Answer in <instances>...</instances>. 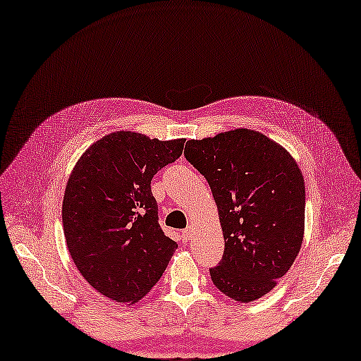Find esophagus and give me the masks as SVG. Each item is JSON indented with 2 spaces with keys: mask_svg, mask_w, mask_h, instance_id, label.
Here are the masks:
<instances>
[{
  "mask_svg": "<svg viewBox=\"0 0 361 361\" xmlns=\"http://www.w3.org/2000/svg\"><path fill=\"white\" fill-rule=\"evenodd\" d=\"M192 234H194V228L192 226H188L186 229H183V233H181L183 242H185V243L190 242V239H192Z\"/></svg>",
  "mask_w": 361,
  "mask_h": 361,
  "instance_id": "1",
  "label": "esophagus"
}]
</instances>
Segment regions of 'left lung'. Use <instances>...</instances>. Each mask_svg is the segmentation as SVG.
<instances>
[{"instance_id":"8db88e82","label":"left lung","mask_w":361,"mask_h":361,"mask_svg":"<svg viewBox=\"0 0 361 361\" xmlns=\"http://www.w3.org/2000/svg\"><path fill=\"white\" fill-rule=\"evenodd\" d=\"M186 145V159L209 183L224 229V257L209 268L214 286L239 302L256 301L274 288L301 250L302 173L282 145L255 130Z\"/></svg>"}]
</instances>
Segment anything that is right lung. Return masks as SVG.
I'll return each instance as SVG.
<instances>
[{"label":"right lung","mask_w":361,"mask_h":361,"mask_svg":"<svg viewBox=\"0 0 361 361\" xmlns=\"http://www.w3.org/2000/svg\"><path fill=\"white\" fill-rule=\"evenodd\" d=\"M185 141L110 133L85 150L66 183L68 250L90 286L113 301H140L178 248L158 224L150 183L181 157Z\"/></svg>","instance_id":"right-lung-1"}]
</instances>
